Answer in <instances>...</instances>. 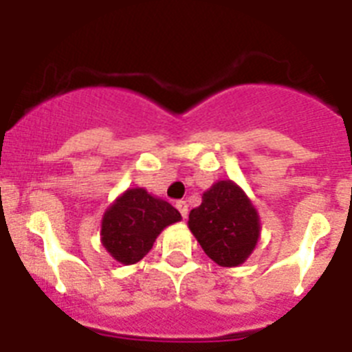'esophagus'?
I'll use <instances>...</instances> for the list:
<instances>
[{
    "instance_id": "1",
    "label": "esophagus",
    "mask_w": 352,
    "mask_h": 352,
    "mask_svg": "<svg viewBox=\"0 0 352 352\" xmlns=\"http://www.w3.org/2000/svg\"><path fill=\"white\" fill-rule=\"evenodd\" d=\"M176 208H178V211L182 213L183 219H186V214H188V204H186V201H178V203H176Z\"/></svg>"
}]
</instances>
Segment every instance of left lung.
<instances>
[{
	"instance_id": "left-lung-1",
	"label": "left lung",
	"mask_w": 352,
	"mask_h": 352,
	"mask_svg": "<svg viewBox=\"0 0 352 352\" xmlns=\"http://www.w3.org/2000/svg\"><path fill=\"white\" fill-rule=\"evenodd\" d=\"M188 227L211 261L232 268L248 259L261 234L257 210L231 179L217 182L188 214Z\"/></svg>"
}]
</instances>
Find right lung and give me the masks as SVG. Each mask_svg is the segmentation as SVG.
<instances>
[{"mask_svg":"<svg viewBox=\"0 0 352 352\" xmlns=\"http://www.w3.org/2000/svg\"><path fill=\"white\" fill-rule=\"evenodd\" d=\"M182 214L167 201L144 188H129L114 201L102 219V245L121 264H135L151 250L155 239Z\"/></svg>","mask_w":352,"mask_h":352,"instance_id":"add662e5","label":"right lung"}]
</instances>
